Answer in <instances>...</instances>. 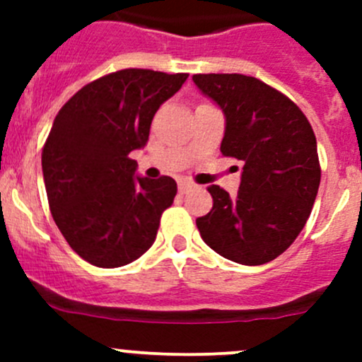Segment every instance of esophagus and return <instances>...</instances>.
Wrapping results in <instances>:
<instances>
[{
    "label": "esophagus",
    "instance_id": "obj_1",
    "mask_svg": "<svg viewBox=\"0 0 362 362\" xmlns=\"http://www.w3.org/2000/svg\"><path fill=\"white\" fill-rule=\"evenodd\" d=\"M192 187H194V185L189 184V182H180V184H178V192H180V194H185V192L191 191Z\"/></svg>",
    "mask_w": 362,
    "mask_h": 362
}]
</instances>
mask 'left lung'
<instances>
[{
	"label": "left lung",
	"instance_id": "obj_1",
	"mask_svg": "<svg viewBox=\"0 0 362 362\" xmlns=\"http://www.w3.org/2000/svg\"><path fill=\"white\" fill-rule=\"evenodd\" d=\"M226 119L221 152L243 163L236 198L208 187L196 218L203 242L238 264L273 261L298 238L320 184L317 140L305 113L268 83L240 73L192 75Z\"/></svg>",
	"mask_w": 362,
	"mask_h": 362
}]
</instances>
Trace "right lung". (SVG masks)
Segmentation results:
<instances>
[{
  "label": "right lung",
  "instance_id": "right-lung-1",
  "mask_svg": "<svg viewBox=\"0 0 362 362\" xmlns=\"http://www.w3.org/2000/svg\"><path fill=\"white\" fill-rule=\"evenodd\" d=\"M120 69L87 83L56 115L42 152L47 198L73 250L98 268H119L152 247L177 182L136 175L129 154L148 141L160 105L187 80Z\"/></svg>",
  "mask_w": 362,
  "mask_h": 362
}]
</instances>
